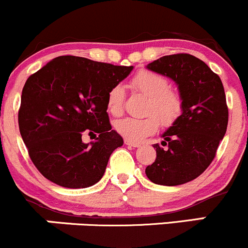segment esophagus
Segmentation results:
<instances>
[{
	"label": "esophagus",
	"mask_w": 248,
	"mask_h": 248,
	"mask_svg": "<svg viewBox=\"0 0 248 248\" xmlns=\"http://www.w3.org/2000/svg\"><path fill=\"white\" fill-rule=\"evenodd\" d=\"M124 144H126V146H128V147H139L140 146V144H138V142H132L129 140H124Z\"/></svg>",
	"instance_id": "obj_1"
}]
</instances>
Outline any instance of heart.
<instances>
[{
  "label": "heart",
  "mask_w": 248,
  "mask_h": 248,
  "mask_svg": "<svg viewBox=\"0 0 248 248\" xmlns=\"http://www.w3.org/2000/svg\"><path fill=\"white\" fill-rule=\"evenodd\" d=\"M131 87L147 97L145 117H124L114 122V128L121 137L132 142L142 141L155 134L159 124L163 128L173 126L183 114V96L178 90L170 88L169 79L163 75L150 70H140L131 79ZM124 89L116 84L107 93V109L111 115H120L124 111Z\"/></svg>",
  "instance_id": "1"
}]
</instances>
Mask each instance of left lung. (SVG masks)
I'll return each mask as SVG.
<instances>
[{
  "mask_svg": "<svg viewBox=\"0 0 248 248\" xmlns=\"http://www.w3.org/2000/svg\"><path fill=\"white\" fill-rule=\"evenodd\" d=\"M148 70L170 77L183 96L181 119L163 134L166 150L153 147L157 158L146 168V176L159 186H181L197 178L216 155L228 124V107L220 77L187 53L164 56Z\"/></svg>",
  "mask_w": 248,
  "mask_h": 248,
  "instance_id": "left-lung-1",
  "label": "left lung"
}]
</instances>
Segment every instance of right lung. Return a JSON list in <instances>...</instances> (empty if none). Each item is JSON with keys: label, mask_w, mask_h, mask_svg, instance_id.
<instances>
[{"label": "right lung", "mask_w": 248, "mask_h": 248, "mask_svg": "<svg viewBox=\"0 0 248 248\" xmlns=\"http://www.w3.org/2000/svg\"><path fill=\"white\" fill-rule=\"evenodd\" d=\"M132 70L62 56L28 77L21 95L19 128L31 160L45 178L70 189L91 186L102 178L110 155L124 144L111 129L107 93ZM84 131L99 137L84 144Z\"/></svg>", "instance_id": "obj_1"}]
</instances>
